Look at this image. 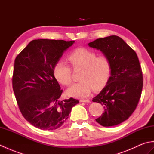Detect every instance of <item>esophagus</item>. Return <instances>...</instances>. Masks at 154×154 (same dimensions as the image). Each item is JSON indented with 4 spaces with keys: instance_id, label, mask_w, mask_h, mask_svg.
Instances as JSON below:
<instances>
[{
    "instance_id": "esophagus-1",
    "label": "esophagus",
    "mask_w": 154,
    "mask_h": 154,
    "mask_svg": "<svg viewBox=\"0 0 154 154\" xmlns=\"http://www.w3.org/2000/svg\"><path fill=\"white\" fill-rule=\"evenodd\" d=\"M80 102H81V103H89L90 100L89 99H80Z\"/></svg>"
}]
</instances>
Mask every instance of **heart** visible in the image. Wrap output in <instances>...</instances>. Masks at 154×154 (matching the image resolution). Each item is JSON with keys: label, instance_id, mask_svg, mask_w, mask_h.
Listing matches in <instances>:
<instances>
[{"label": "heart", "instance_id": "heart-1", "mask_svg": "<svg viewBox=\"0 0 154 154\" xmlns=\"http://www.w3.org/2000/svg\"><path fill=\"white\" fill-rule=\"evenodd\" d=\"M73 69H82L79 81L67 91L68 95L85 98L93 91L102 89L109 81L112 66L109 59L104 55H97L96 52L89 49L79 48L68 55ZM54 75L61 84L68 86L72 81V69L66 62L58 61L54 69Z\"/></svg>", "mask_w": 154, "mask_h": 154}]
</instances>
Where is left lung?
I'll return each mask as SVG.
<instances>
[{
  "label": "left lung",
  "instance_id": "obj_1",
  "mask_svg": "<svg viewBox=\"0 0 154 154\" xmlns=\"http://www.w3.org/2000/svg\"><path fill=\"white\" fill-rule=\"evenodd\" d=\"M88 45L102 51L112 66L106 85L93 99L104 110L96 121L103 126H116L131 116L141 97L143 75L138 55L116 35L97 39Z\"/></svg>",
  "mask_w": 154,
  "mask_h": 154
}]
</instances>
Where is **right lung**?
<instances>
[{
    "mask_svg": "<svg viewBox=\"0 0 154 154\" xmlns=\"http://www.w3.org/2000/svg\"><path fill=\"white\" fill-rule=\"evenodd\" d=\"M75 41L38 39L16 56L12 87L20 111L34 126L51 130L63 125L79 100L60 101L63 90L54 74L55 65Z\"/></svg>",
    "mask_w": 154,
    "mask_h": 154,
    "instance_id": "add662e5",
    "label": "right lung"
}]
</instances>
